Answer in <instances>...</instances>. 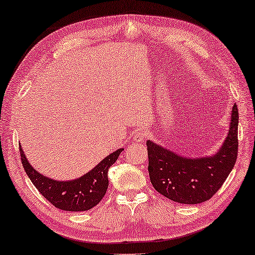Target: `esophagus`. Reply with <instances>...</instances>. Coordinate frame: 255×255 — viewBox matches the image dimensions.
Masks as SVG:
<instances>
[{
    "label": "esophagus",
    "instance_id": "obj_1",
    "mask_svg": "<svg viewBox=\"0 0 255 255\" xmlns=\"http://www.w3.org/2000/svg\"><path fill=\"white\" fill-rule=\"evenodd\" d=\"M132 139H134L137 143L144 142V140L146 139V132H145L144 130H140V129H137V130L132 132Z\"/></svg>",
    "mask_w": 255,
    "mask_h": 255
}]
</instances>
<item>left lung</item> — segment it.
I'll return each instance as SVG.
<instances>
[{
	"instance_id": "8db88e82",
	"label": "left lung",
	"mask_w": 255,
	"mask_h": 255,
	"mask_svg": "<svg viewBox=\"0 0 255 255\" xmlns=\"http://www.w3.org/2000/svg\"><path fill=\"white\" fill-rule=\"evenodd\" d=\"M238 109L233 107L229 134L217 154L186 159L147 140L148 173L161 195L183 204L211 199L227 179L238 154Z\"/></svg>"
}]
</instances>
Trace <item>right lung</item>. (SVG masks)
I'll use <instances>...</instances> for the list:
<instances>
[{"label":"right lung","instance_id":"obj_1","mask_svg":"<svg viewBox=\"0 0 255 255\" xmlns=\"http://www.w3.org/2000/svg\"><path fill=\"white\" fill-rule=\"evenodd\" d=\"M20 156L23 169L38 192L55 208L64 211H87L98 205L106 195L109 168L116 162L123 148L111 153L96 167L78 179L56 181L40 175L28 162L21 147Z\"/></svg>","mask_w":255,"mask_h":255}]
</instances>
